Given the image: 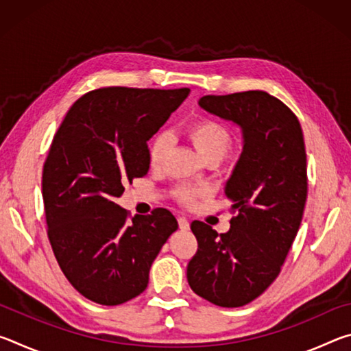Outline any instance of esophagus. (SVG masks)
I'll list each match as a JSON object with an SVG mask.
<instances>
[{"label": "esophagus", "mask_w": 351, "mask_h": 351, "mask_svg": "<svg viewBox=\"0 0 351 351\" xmlns=\"http://www.w3.org/2000/svg\"><path fill=\"white\" fill-rule=\"evenodd\" d=\"M178 224H180L181 230H189V228H190V223H189V219L186 217L178 218Z\"/></svg>", "instance_id": "esophagus-1"}]
</instances>
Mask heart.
I'll list each match as a JSON object with an SVG mask.
<instances>
[{"label":"heart","mask_w":351,"mask_h":351,"mask_svg":"<svg viewBox=\"0 0 351 351\" xmlns=\"http://www.w3.org/2000/svg\"><path fill=\"white\" fill-rule=\"evenodd\" d=\"M189 136L193 145L197 147L201 158L207 159L217 156L221 159L229 148L232 147V133L226 128L221 122L215 119L201 117L198 121L189 125ZM171 148V136L167 132H158L148 142V162L153 169L161 167L167 159V154ZM198 192L193 189L181 187L178 189L176 197L184 204H192L198 198Z\"/></svg>","instance_id":"1"}]
</instances>
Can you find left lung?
I'll return each instance as SVG.
<instances>
[{
	"label": "left lung",
	"instance_id": "8db88e82",
	"mask_svg": "<svg viewBox=\"0 0 351 351\" xmlns=\"http://www.w3.org/2000/svg\"><path fill=\"white\" fill-rule=\"evenodd\" d=\"M199 106L241 128L243 152L226 182L235 217L226 234L190 224L198 251L187 282L210 304L237 308L252 302L280 274L300 228L308 178L299 119L265 91L204 96Z\"/></svg>",
	"mask_w": 351,
	"mask_h": 351
}]
</instances>
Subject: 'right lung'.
Segmentation results:
<instances>
[{
    "label": "right lung",
    "mask_w": 351,
    "mask_h": 351,
    "mask_svg": "<svg viewBox=\"0 0 351 351\" xmlns=\"http://www.w3.org/2000/svg\"><path fill=\"white\" fill-rule=\"evenodd\" d=\"M189 93L90 91L75 100L52 139L41 180L47 237L64 277L96 304L121 305L144 293L152 263L178 229L167 209L128 221L114 201L127 182L147 175V142Z\"/></svg>",
    "instance_id": "add662e5"
}]
</instances>
